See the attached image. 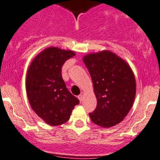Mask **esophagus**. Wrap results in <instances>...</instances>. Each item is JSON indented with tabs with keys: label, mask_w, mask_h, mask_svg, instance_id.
I'll return each mask as SVG.
<instances>
[{
	"label": "esophagus",
	"mask_w": 160,
	"mask_h": 160,
	"mask_svg": "<svg viewBox=\"0 0 160 160\" xmlns=\"http://www.w3.org/2000/svg\"><path fill=\"white\" fill-rule=\"evenodd\" d=\"M78 99L80 100V102H82L83 99V95H79L78 96Z\"/></svg>",
	"instance_id": "34e87169"
}]
</instances>
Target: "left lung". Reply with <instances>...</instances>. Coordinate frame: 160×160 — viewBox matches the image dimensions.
<instances>
[{
	"label": "left lung",
	"mask_w": 160,
	"mask_h": 160,
	"mask_svg": "<svg viewBox=\"0 0 160 160\" xmlns=\"http://www.w3.org/2000/svg\"><path fill=\"white\" fill-rule=\"evenodd\" d=\"M82 61L91 74L97 106L91 121L103 128L119 124L130 111L136 80L129 65L108 50L87 54Z\"/></svg>",
	"instance_id": "8db88e82"
}]
</instances>
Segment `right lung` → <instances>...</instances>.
<instances>
[{
    "label": "right lung",
    "mask_w": 160,
    "mask_h": 160,
    "mask_svg": "<svg viewBox=\"0 0 160 160\" xmlns=\"http://www.w3.org/2000/svg\"><path fill=\"white\" fill-rule=\"evenodd\" d=\"M75 56L72 50L48 47L32 60L26 78V91L31 108L52 125L69 121L79 100L66 88L61 76L65 61Z\"/></svg>",
    "instance_id": "right-lung-1"
}]
</instances>
